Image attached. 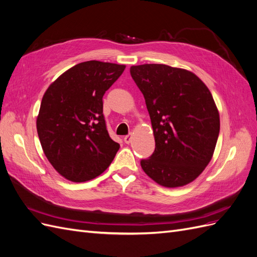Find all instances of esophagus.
Segmentation results:
<instances>
[{"label": "esophagus", "mask_w": 257, "mask_h": 257, "mask_svg": "<svg viewBox=\"0 0 257 257\" xmlns=\"http://www.w3.org/2000/svg\"><path fill=\"white\" fill-rule=\"evenodd\" d=\"M123 141H124V143H125V144H130L132 142V135L131 134L126 135L125 137L123 138Z\"/></svg>", "instance_id": "obj_1"}]
</instances>
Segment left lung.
Masks as SVG:
<instances>
[{
    "instance_id": "1",
    "label": "left lung",
    "mask_w": 257,
    "mask_h": 257,
    "mask_svg": "<svg viewBox=\"0 0 257 257\" xmlns=\"http://www.w3.org/2000/svg\"><path fill=\"white\" fill-rule=\"evenodd\" d=\"M149 111L155 149L141 161L157 183L177 188L192 182L211 160L220 115L207 85L186 69L165 64L130 68Z\"/></svg>"
}]
</instances>
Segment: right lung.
Returning <instances> with one entry per match:
<instances>
[{
  "instance_id": "obj_1",
  "label": "right lung",
  "mask_w": 257,
  "mask_h": 257,
  "mask_svg": "<svg viewBox=\"0 0 257 257\" xmlns=\"http://www.w3.org/2000/svg\"><path fill=\"white\" fill-rule=\"evenodd\" d=\"M124 68L108 62H82L45 92L37 134L46 158L69 181L84 182L99 176L119 150L106 127L103 96Z\"/></svg>"
}]
</instances>
